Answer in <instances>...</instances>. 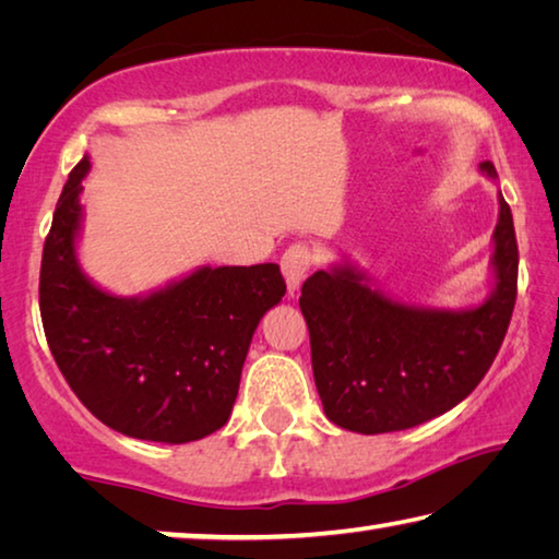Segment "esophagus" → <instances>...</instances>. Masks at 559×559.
I'll return each instance as SVG.
<instances>
[{
    "instance_id": "34e87169",
    "label": "esophagus",
    "mask_w": 559,
    "mask_h": 559,
    "mask_svg": "<svg viewBox=\"0 0 559 559\" xmlns=\"http://www.w3.org/2000/svg\"><path fill=\"white\" fill-rule=\"evenodd\" d=\"M310 266H313V253L306 243H293L281 257V271L290 290H298L300 283L306 281Z\"/></svg>"
}]
</instances>
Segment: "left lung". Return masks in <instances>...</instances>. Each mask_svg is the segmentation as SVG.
Returning <instances> with one entry per match:
<instances>
[{
    "instance_id": "obj_1",
    "label": "left lung",
    "mask_w": 559,
    "mask_h": 559,
    "mask_svg": "<svg viewBox=\"0 0 559 559\" xmlns=\"http://www.w3.org/2000/svg\"><path fill=\"white\" fill-rule=\"evenodd\" d=\"M480 173L498 179L493 163ZM490 276L473 308H431L396 300L353 261L316 271L300 290L316 386L325 416L357 433L419 427L476 390L493 365L518 296V241L498 192Z\"/></svg>"
}]
</instances>
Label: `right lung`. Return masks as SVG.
<instances>
[{
	"label": "right lung",
	"instance_id": "1",
	"mask_svg": "<svg viewBox=\"0 0 559 559\" xmlns=\"http://www.w3.org/2000/svg\"><path fill=\"white\" fill-rule=\"evenodd\" d=\"M71 169L46 236L41 323L75 396L132 439L187 443L222 429L261 318L286 296L276 263L200 266L145 296H112L79 263L83 177Z\"/></svg>",
	"mask_w": 559,
	"mask_h": 559
}]
</instances>
